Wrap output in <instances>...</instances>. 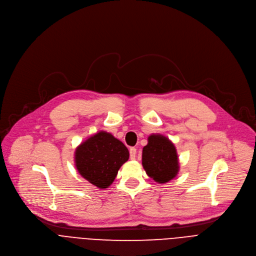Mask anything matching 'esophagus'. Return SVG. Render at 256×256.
Returning <instances> with one entry per match:
<instances>
[{"instance_id": "34e87169", "label": "esophagus", "mask_w": 256, "mask_h": 256, "mask_svg": "<svg viewBox=\"0 0 256 256\" xmlns=\"http://www.w3.org/2000/svg\"><path fill=\"white\" fill-rule=\"evenodd\" d=\"M136 154H137V149H136L134 147H130V156L132 160H134L136 158Z\"/></svg>"}]
</instances>
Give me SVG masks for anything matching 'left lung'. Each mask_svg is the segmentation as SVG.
Returning <instances> with one entry per match:
<instances>
[{
    "mask_svg": "<svg viewBox=\"0 0 256 256\" xmlns=\"http://www.w3.org/2000/svg\"><path fill=\"white\" fill-rule=\"evenodd\" d=\"M142 164L149 177L166 183L176 177L179 171L178 156L174 144L160 134H151L143 148Z\"/></svg>",
    "mask_w": 256,
    "mask_h": 256,
    "instance_id": "obj_1",
    "label": "left lung"
}]
</instances>
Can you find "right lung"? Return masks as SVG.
<instances>
[{
    "label": "right lung",
    "mask_w": 256,
    "mask_h": 256,
    "mask_svg": "<svg viewBox=\"0 0 256 256\" xmlns=\"http://www.w3.org/2000/svg\"><path fill=\"white\" fill-rule=\"evenodd\" d=\"M128 158L124 144L106 132L96 134L75 152L79 174L98 188H107L112 184L118 170Z\"/></svg>",
    "instance_id": "add662e5"
}]
</instances>
